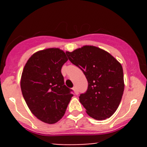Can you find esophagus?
<instances>
[{
  "label": "esophagus",
  "instance_id": "obj_1",
  "mask_svg": "<svg viewBox=\"0 0 147 147\" xmlns=\"http://www.w3.org/2000/svg\"><path fill=\"white\" fill-rule=\"evenodd\" d=\"M72 89H73V90H74V92H75V95H78V94H79V90H77V88H76V87H74L73 88H72Z\"/></svg>",
  "mask_w": 147,
  "mask_h": 147
}]
</instances>
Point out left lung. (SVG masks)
Here are the masks:
<instances>
[{
    "instance_id": "obj_1",
    "label": "left lung",
    "mask_w": 147,
    "mask_h": 147,
    "mask_svg": "<svg viewBox=\"0 0 147 147\" xmlns=\"http://www.w3.org/2000/svg\"><path fill=\"white\" fill-rule=\"evenodd\" d=\"M65 54L87 79L88 89L79 96V102L88 115L97 120L111 117L120 104L124 92L121 63L108 52L92 45H85Z\"/></svg>"
}]
</instances>
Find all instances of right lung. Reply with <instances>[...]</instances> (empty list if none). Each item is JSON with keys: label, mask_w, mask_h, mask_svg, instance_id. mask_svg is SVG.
<instances>
[{"label": "right lung", "mask_w": 147, "mask_h": 147, "mask_svg": "<svg viewBox=\"0 0 147 147\" xmlns=\"http://www.w3.org/2000/svg\"><path fill=\"white\" fill-rule=\"evenodd\" d=\"M67 61L63 50L45 49L32 55L22 72L23 98L34 115L47 124L61 119L73 96L61 72Z\"/></svg>", "instance_id": "right-lung-1"}]
</instances>
